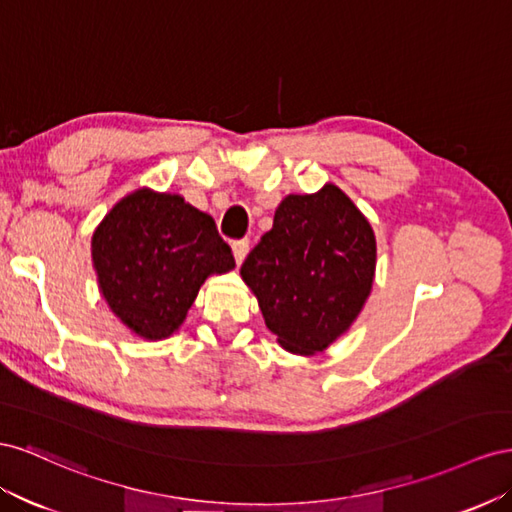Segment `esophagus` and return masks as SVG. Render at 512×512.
<instances>
[{"instance_id": "34e87169", "label": "esophagus", "mask_w": 512, "mask_h": 512, "mask_svg": "<svg viewBox=\"0 0 512 512\" xmlns=\"http://www.w3.org/2000/svg\"><path fill=\"white\" fill-rule=\"evenodd\" d=\"M248 246H251V244H248V240H238V242H233V257H236V264L240 266L242 264V261H244V257L248 255Z\"/></svg>"}]
</instances>
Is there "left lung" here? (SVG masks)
I'll list each match as a JSON object with an SVG mask.
<instances>
[{
	"mask_svg": "<svg viewBox=\"0 0 512 512\" xmlns=\"http://www.w3.org/2000/svg\"><path fill=\"white\" fill-rule=\"evenodd\" d=\"M377 264L371 223L339 186L287 195L240 268L276 341L291 354L324 352L352 328Z\"/></svg>",
	"mask_w": 512,
	"mask_h": 512,
	"instance_id": "left-lung-1",
	"label": "left lung"
}]
</instances>
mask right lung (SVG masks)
<instances>
[{
    "label": "right lung",
    "instance_id": "obj_1",
    "mask_svg": "<svg viewBox=\"0 0 512 512\" xmlns=\"http://www.w3.org/2000/svg\"><path fill=\"white\" fill-rule=\"evenodd\" d=\"M92 264L109 309L143 341L178 332L208 276L236 268L210 214L148 186L122 197L94 229Z\"/></svg>",
    "mask_w": 512,
    "mask_h": 512
}]
</instances>
